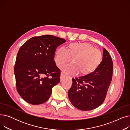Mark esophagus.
Returning <instances> with one entry per match:
<instances>
[{
  "label": "esophagus",
  "instance_id": "1",
  "mask_svg": "<svg viewBox=\"0 0 130 130\" xmlns=\"http://www.w3.org/2000/svg\"><path fill=\"white\" fill-rule=\"evenodd\" d=\"M70 77L69 75L67 74L66 73H64V72H61V74H60V78L61 79H63L65 78H67V77Z\"/></svg>",
  "mask_w": 130,
  "mask_h": 130
}]
</instances>
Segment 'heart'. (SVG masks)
<instances>
[{
	"label": "heart",
	"instance_id": "obj_1",
	"mask_svg": "<svg viewBox=\"0 0 130 130\" xmlns=\"http://www.w3.org/2000/svg\"><path fill=\"white\" fill-rule=\"evenodd\" d=\"M73 62L61 66L64 72L76 74H88L97 69L100 64L102 55L98 48L86 43H73L70 45L69 49L65 46L59 47L56 52L55 61L60 65L71 60Z\"/></svg>",
	"mask_w": 130,
	"mask_h": 130
}]
</instances>
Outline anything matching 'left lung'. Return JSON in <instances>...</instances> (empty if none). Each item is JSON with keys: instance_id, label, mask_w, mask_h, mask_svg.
Instances as JSON below:
<instances>
[{"instance_id": "1", "label": "left lung", "mask_w": 130, "mask_h": 130, "mask_svg": "<svg viewBox=\"0 0 130 130\" xmlns=\"http://www.w3.org/2000/svg\"><path fill=\"white\" fill-rule=\"evenodd\" d=\"M103 59L97 69L86 75L72 78L68 96L74 106L90 111L103 103L112 79L113 64L107 51L104 48Z\"/></svg>"}]
</instances>
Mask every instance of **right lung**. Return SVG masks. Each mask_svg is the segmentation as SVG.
Wrapping results in <instances>:
<instances>
[{
	"label": "right lung",
	"mask_w": 130,
	"mask_h": 130,
	"mask_svg": "<svg viewBox=\"0 0 130 130\" xmlns=\"http://www.w3.org/2000/svg\"><path fill=\"white\" fill-rule=\"evenodd\" d=\"M64 39L50 35L33 37L19 48L14 67L17 90L32 105L50 98L52 88L60 82V71L54 60L57 47Z\"/></svg>",
	"instance_id": "right-lung-1"
}]
</instances>
